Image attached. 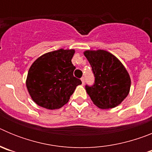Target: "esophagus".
I'll return each mask as SVG.
<instances>
[{
  "label": "esophagus",
  "instance_id": "esophagus-1",
  "mask_svg": "<svg viewBox=\"0 0 152 152\" xmlns=\"http://www.w3.org/2000/svg\"><path fill=\"white\" fill-rule=\"evenodd\" d=\"M80 80H81V82H82V84H83V85H84V82H85V81H84V77H81V79H80Z\"/></svg>",
  "mask_w": 152,
  "mask_h": 152
}]
</instances>
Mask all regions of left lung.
Wrapping results in <instances>:
<instances>
[{"mask_svg": "<svg viewBox=\"0 0 152 152\" xmlns=\"http://www.w3.org/2000/svg\"><path fill=\"white\" fill-rule=\"evenodd\" d=\"M84 55L92 67L95 84L86 91L98 108L107 110L119 106L129 94L131 78L123 63L105 50H86Z\"/></svg>", "mask_w": 152, "mask_h": 152, "instance_id": "left-lung-1", "label": "left lung"}]
</instances>
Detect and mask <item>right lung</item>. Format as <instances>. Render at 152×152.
Here are the masks:
<instances>
[{"label": "right lung", "instance_id": "right-lung-1", "mask_svg": "<svg viewBox=\"0 0 152 152\" xmlns=\"http://www.w3.org/2000/svg\"><path fill=\"white\" fill-rule=\"evenodd\" d=\"M75 49L52 51L39 57L32 64L26 80L32 100L39 107L57 110L69 101L80 79L74 77L72 62Z\"/></svg>", "mask_w": 152, "mask_h": 152}]
</instances>
